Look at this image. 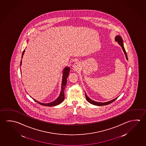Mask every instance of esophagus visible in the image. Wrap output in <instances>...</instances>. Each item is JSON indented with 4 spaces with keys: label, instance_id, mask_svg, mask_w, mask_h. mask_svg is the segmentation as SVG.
<instances>
[{
    "label": "esophagus",
    "instance_id": "1",
    "mask_svg": "<svg viewBox=\"0 0 146 146\" xmlns=\"http://www.w3.org/2000/svg\"><path fill=\"white\" fill-rule=\"evenodd\" d=\"M81 68V65L78 62H76L74 63V65L73 66V69L74 71H78Z\"/></svg>",
    "mask_w": 146,
    "mask_h": 146
}]
</instances>
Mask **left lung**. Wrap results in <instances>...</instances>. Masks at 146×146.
<instances>
[{
    "mask_svg": "<svg viewBox=\"0 0 146 146\" xmlns=\"http://www.w3.org/2000/svg\"><path fill=\"white\" fill-rule=\"evenodd\" d=\"M115 41L117 42V43L119 44V45L122 47L123 51V52H124L126 58V60H128L127 55L125 49L124 47L123 41L122 37H121V36H119V35L115 36ZM85 95H86V100L88 101L89 103H91V104H93V105H96V106H103V105H108V104H110V103H112V102H113L115 100L117 99V97H117V98L113 99H112L111 100L108 101V102H96V101H95L92 100L91 98H89L88 96H87L86 93Z\"/></svg>",
    "mask_w": 146,
    "mask_h": 146,
    "instance_id": "8db88e82",
    "label": "left lung"
}]
</instances>
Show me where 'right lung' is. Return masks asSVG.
I'll list each match as a JSON object with an SVG mask.
<instances>
[{"instance_id": "right-lung-1", "label": "right lung", "mask_w": 146, "mask_h": 146, "mask_svg": "<svg viewBox=\"0 0 146 146\" xmlns=\"http://www.w3.org/2000/svg\"><path fill=\"white\" fill-rule=\"evenodd\" d=\"M25 49L23 51V53L22 54V58H23V56L24 55V52H25ZM22 65V60L20 62V66ZM21 71V69H20ZM70 71V68L69 67H66L64 68L62 71V86H61V91L60 94V95L58 97L57 99H56L55 100L53 101V102H50V103H43L40 102H38V101L36 100L34 98H33L34 100L37 103L41 104V105H44V106H54L56 105L60 104L65 99V94H64V90H65V87L66 86L67 84V78L69 76V74Z\"/></svg>"}]
</instances>
